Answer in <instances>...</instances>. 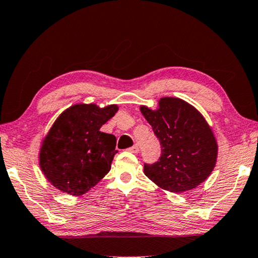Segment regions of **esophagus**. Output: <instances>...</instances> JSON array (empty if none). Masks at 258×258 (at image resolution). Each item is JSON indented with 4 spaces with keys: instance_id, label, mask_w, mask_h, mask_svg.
Returning <instances> with one entry per match:
<instances>
[{
    "instance_id": "34e87169",
    "label": "esophagus",
    "mask_w": 258,
    "mask_h": 258,
    "mask_svg": "<svg viewBox=\"0 0 258 258\" xmlns=\"http://www.w3.org/2000/svg\"><path fill=\"white\" fill-rule=\"evenodd\" d=\"M129 151L133 153H138L140 152V146H138L137 144H135L134 146H132V148H129Z\"/></svg>"
}]
</instances>
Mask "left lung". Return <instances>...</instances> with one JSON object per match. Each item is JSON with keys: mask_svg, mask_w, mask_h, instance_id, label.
Segmentation results:
<instances>
[{"mask_svg": "<svg viewBox=\"0 0 258 258\" xmlns=\"http://www.w3.org/2000/svg\"><path fill=\"white\" fill-rule=\"evenodd\" d=\"M141 112L161 146L158 161L144 164L145 175L172 192L187 191L207 180L215 168L218 146L195 107L182 99L165 97L158 109L142 106Z\"/></svg>", "mask_w": 258, "mask_h": 258, "instance_id": "8db88e82", "label": "left lung"}]
</instances>
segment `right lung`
I'll list each match as a JSON object with an SVG mask.
<instances>
[{
    "instance_id": "obj_1",
    "label": "right lung",
    "mask_w": 258,
    "mask_h": 258,
    "mask_svg": "<svg viewBox=\"0 0 258 258\" xmlns=\"http://www.w3.org/2000/svg\"><path fill=\"white\" fill-rule=\"evenodd\" d=\"M117 109L116 105L79 104L56 118L39 154L42 173L55 188L81 196L109 172L117 153L116 138L100 128Z\"/></svg>"
}]
</instances>
